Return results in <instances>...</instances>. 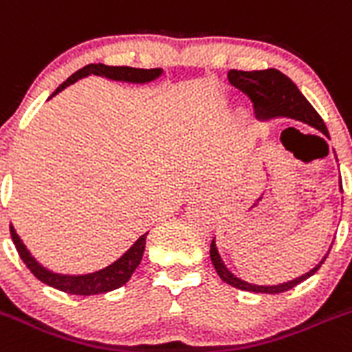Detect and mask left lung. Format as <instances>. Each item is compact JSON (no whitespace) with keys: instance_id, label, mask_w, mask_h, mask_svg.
<instances>
[{"instance_id":"1","label":"left lung","mask_w":352,"mask_h":352,"mask_svg":"<svg viewBox=\"0 0 352 352\" xmlns=\"http://www.w3.org/2000/svg\"><path fill=\"white\" fill-rule=\"evenodd\" d=\"M228 78L232 87L238 88L239 91L250 97L252 104H254L255 116L258 120H271V118L276 116L292 118V120L304 121V123L318 128L330 139L327 126H324V121L321 120L316 109L300 94V90L295 87L294 81L288 76H285L283 72H280L278 69H265V71H238V69H231L228 72ZM328 254H330V250H328ZM328 254L321 258V262L316 267H313L305 274L298 276L295 280L285 281V283L280 285H255L250 283V281L241 280L236 272H232L224 264L221 254L217 250L215 239H213L212 246H210L212 264L222 280L228 285H231V287L238 288V290L255 292V294H281V292H287L290 288L297 287L298 283L311 278L323 265Z\"/></svg>"}]
</instances>
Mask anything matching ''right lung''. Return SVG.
Masks as SVG:
<instances>
[{
	"label": "right lung",
	"mask_w": 352,
	"mask_h": 352,
	"mask_svg": "<svg viewBox=\"0 0 352 352\" xmlns=\"http://www.w3.org/2000/svg\"><path fill=\"white\" fill-rule=\"evenodd\" d=\"M161 69H135L128 67V65H106V64H88L83 69L76 71L72 76H69L57 90L54 91L58 94L60 90H64L65 87L72 85L74 81L81 80V78L88 76V74H97V76H106L109 80L116 81H130V83H147V81L156 80L161 74ZM10 234H12L13 245L17 248L19 255H21L22 262L28 265L29 271L38 278L41 283L48 285V287H54L57 290L65 292V294L72 295H98L106 294V292L116 290V288L123 287L128 280L131 278L133 271L139 267L140 261H142L144 248H146V234L140 236L133 245L124 252L121 257H118L116 261L111 262V264L104 265L100 269H95V271L88 272H60L54 271V269H48L45 265L39 264L29 250L24 246V243L21 241V238L17 236L15 229L10 226Z\"/></svg>",
	"instance_id": "1"
}]
</instances>
